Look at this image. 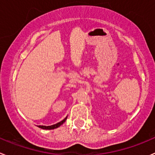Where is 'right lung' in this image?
I'll return each mask as SVG.
<instances>
[{"instance_id":"obj_1","label":"right lung","mask_w":155,"mask_h":155,"mask_svg":"<svg viewBox=\"0 0 155 155\" xmlns=\"http://www.w3.org/2000/svg\"><path fill=\"white\" fill-rule=\"evenodd\" d=\"M67 117L66 118H64L62 121H61V122L58 123V124H54V125L48 126V127H46V126H38V127L41 129H43V130H54V129L58 128V127H59L60 126L62 125V124H64L66 120H67Z\"/></svg>"}]
</instances>
